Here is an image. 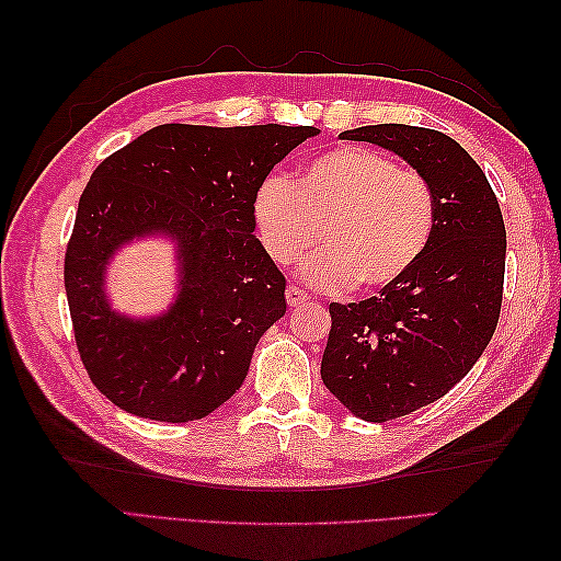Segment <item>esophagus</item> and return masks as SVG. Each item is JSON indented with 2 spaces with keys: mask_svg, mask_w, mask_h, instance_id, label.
<instances>
[{
  "mask_svg": "<svg viewBox=\"0 0 561 561\" xmlns=\"http://www.w3.org/2000/svg\"><path fill=\"white\" fill-rule=\"evenodd\" d=\"M308 299H311V296H308L304 289H299V287H294V284H289V287H287V304H289V306H301V304H306Z\"/></svg>",
  "mask_w": 561,
  "mask_h": 561,
  "instance_id": "1",
  "label": "esophagus"
}]
</instances>
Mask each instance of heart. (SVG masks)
<instances>
[{"instance_id": "heart-1", "label": "heart", "mask_w": 561, "mask_h": 561, "mask_svg": "<svg viewBox=\"0 0 561 561\" xmlns=\"http://www.w3.org/2000/svg\"><path fill=\"white\" fill-rule=\"evenodd\" d=\"M434 219L432 185L364 147L320 153L296 183L272 175L255 197L260 241L274 262L291 265L323 243L301 274L325 291L400 282L424 255Z\"/></svg>"}]
</instances>
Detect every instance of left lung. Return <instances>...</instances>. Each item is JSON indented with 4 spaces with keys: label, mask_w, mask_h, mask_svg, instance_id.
I'll return each mask as SVG.
<instances>
[{
    "label": "left lung",
    "mask_w": 561,
    "mask_h": 561,
    "mask_svg": "<svg viewBox=\"0 0 561 561\" xmlns=\"http://www.w3.org/2000/svg\"><path fill=\"white\" fill-rule=\"evenodd\" d=\"M340 137L398 153L436 202L432 241L400 282L330 304L323 383L359 420L388 422L444 398L486 350L502 311L506 229L486 175L448 135L368 125Z\"/></svg>",
    "instance_id": "1"
}]
</instances>
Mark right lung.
<instances>
[{"instance_id":"right-lung-1","label":"right lung","mask_w":561,"mask_h":561,"mask_svg":"<svg viewBox=\"0 0 561 561\" xmlns=\"http://www.w3.org/2000/svg\"><path fill=\"white\" fill-rule=\"evenodd\" d=\"M316 127L159 125L111 153L79 199L65 289L87 374L117 408L195 422L243 386L255 344L287 313V279L253 236L270 171ZM174 241L176 301L161 317L117 314L104 272L123 244Z\"/></svg>"}]
</instances>
